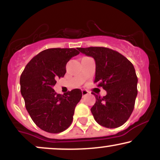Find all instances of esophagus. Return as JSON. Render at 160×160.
<instances>
[{
  "label": "esophagus",
  "instance_id": "obj_1",
  "mask_svg": "<svg viewBox=\"0 0 160 160\" xmlns=\"http://www.w3.org/2000/svg\"><path fill=\"white\" fill-rule=\"evenodd\" d=\"M89 93V91L87 90H85V89H83V90H82V97L86 96V95H88Z\"/></svg>",
  "mask_w": 160,
  "mask_h": 160
}]
</instances>
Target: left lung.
I'll list each match as a JSON object with an SVG mask.
<instances>
[{
	"label": "left lung",
	"instance_id": "left-lung-1",
	"mask_svg": "<svg viewBox=\"0 0 160 160\" xmlns=\"http://www.w3.org/2000/svg\"><path fill=\"white\" fill-rule=\"evenodd\" d=\"M78 49L94 58V82L107 91L104 97L95 95L96 102L91 108L95 121L106 128L120 127L128 120L135 107L138 94L135 68L124 56L107 47Z\"/></svg>",
	"mask_w": 160,
	"mask_h": 160
}]
</instances>
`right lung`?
Masks as SVG:
<instances>
[{
    "instance_id": "1",
    "label": "right lung",
    "mask_w": 160,
    "mask_h": 160,
    "mask_svg": "<svg viewBox=\"0 0 160 160\" xmlns=\"http://www.w3.org/2000/svg\"><path fill=\"white\" fill-rule=\"evenodd\" d=\"M80 52L74 48H51L31 60L20 77V90L31 118L40 128L59 133L71 126L76 105L82 98L80 89L56 94L53 86L63 78L66 65Z\"/></svg>"
}]
</instances>
